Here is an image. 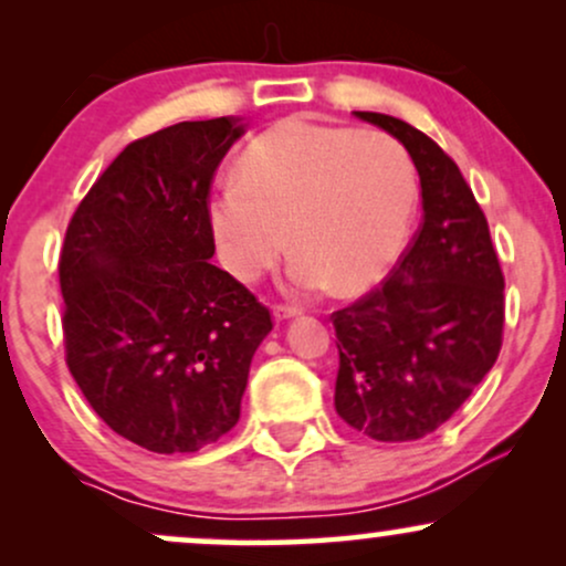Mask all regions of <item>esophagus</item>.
<instances>
[{
	"label": "esophagus",
	"instance_id": "esophagus-1",
	"mask_svg": "<svg viewBox=\"0 0 566 566\" xmlns=\"http://www.w3.org/2000/svg\"><path fill=\"white\" fill-rule=\"evenodd\" d=\"M301 311L295 308V305H274V319L276 322H284V319H292V316H297Z\"/></svg>",
	"mask_w": 566,
	"mask_h": 566
}]
</instances>
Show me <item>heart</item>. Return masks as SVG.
I'll list each match as a JSON object with an SVG mask.
<instances>
[{"mask_svg": "<svg viewBox=\"0 0 566 566\" xmlns=\"http://www.w3.org/2000/svg\"><path fill=\"white\" fill-rule=\"evenodd\" d=\"M415 210L407 151L382 133L282 122L247 146L237 180L207 205L226 269L255 282L295 252V292L367 290L405 244Z\"/></svg>", "mask_w": 566, "mask_h": 566, "instance_id": "b5f03b06", "label": "heart"}]
</instances>
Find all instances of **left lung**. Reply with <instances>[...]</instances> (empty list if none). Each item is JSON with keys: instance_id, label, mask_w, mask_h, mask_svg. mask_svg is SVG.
Listing matches in <instances>:
<instances>
[{"instance_id": "8db88e82", "label": "left lung", "mask_w": 566, "mask_h": 566, "mask_svg": "<svg viewBox=\"0 0 566 566\" xmlns=\"http://www.w3.org/2000/svg\"><path fill=\"white\" fill-rule=\"evenodd\" d=\"M415 161L423 223L396 269L333 314L335 409L375 441H415L452 418L503 346V271L463 172L407 122L354 112Z\"/></svg>"}]
</instances>
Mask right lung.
<instances>
[{
  "instance_id": "1",
  "label": "right lung",
  "mask_w": 566,
  "mask_h": 566,
  "mask_svg": "<svg viewBox=\"0 0 566 566\" xmlns=\"http://www.w3.org/2000/svg\"><path fill=\"white\" fill-rule=\"evenodd\" d=\"M242 135V119L220 116L133 140L66 229V365L103 423L143 450L197 452L229 433L274 327L269 308L210 263L212 175Z\"/></svg>"
}]
</instances>
